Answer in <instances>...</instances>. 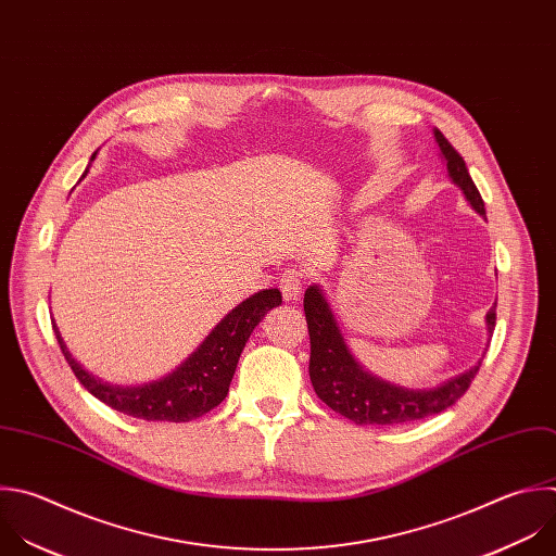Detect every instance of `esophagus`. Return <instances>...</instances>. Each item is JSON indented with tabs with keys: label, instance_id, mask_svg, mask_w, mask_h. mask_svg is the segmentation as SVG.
Listing matches in <instances>:
<instances>
[{
	"label": "esophagus",
	"instance_id": "34e87169",
	"mask_svg": "<svg viewBox=\"0 0 556 556\" xmlns=\"http://www.w3.org/2000/svg\"><path fill=\"white\" fill-rule=\"evenodd\" d=\"M303 281H305V275L303 270L299 268H286L279 277V288L283 292V299L286 301H292L301 294V288H303Z\"/></svg>",
	"mask_w": 556,
	"mask_h": 556
}]
</instances>
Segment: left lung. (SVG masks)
<instances>
[{"mask_svg": "<svg viewBox=\"0 0 556 556\" xmlns=\"http://www.w3.org/2000/svg\"><path fill=\"white\" fill-rule=\"evenodd\" d=\"M441 154L447 161L450 178L463 190L469 205L484 216V201L469 176L465 159L445 139L441 130H434ZM303 309L309 331V380L314 393L338 415L357 426H404L432 415H439L454 406L471 387L480 364L469 371L447 380L430 391H408L366 374L355 362L344 338L336 325V318L316 286H309L303 296ZM489 333L495 329V305L486 314Z\"/></svg>", "mask_w": 556, "mask_h": 556, "instance_id": "8db88e82", "label": "left lung"}]
</instances>
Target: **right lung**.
<instances>
[{
	"label": "right lung",
	"instance_id": "add662e5",
	"mask_svg": "<svg viewBox=\"0 0 556 556\" xmlns=\"http://www.w3.org/2000/svg\"><path fill=\"white\" fill-rule=\"evenodd\" d=\"M91 159H96V152L91 154ZM87 172L89 167L85 169V174ZM279 303L281 292L277 288L262 290L249 296L214 327L205 342L174 374L159 382L132 389L109 387L91 378L87 371H83L78 362H74L56 327L54 333L78 382L102 404L143 421L182 424L203 417L205 413L223 404L251 331L260 325L266 312Z\"/></svg>",
	"mask_w": 556,
	"mask_h": 556
}]
</instances>
